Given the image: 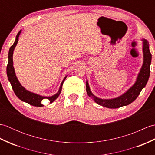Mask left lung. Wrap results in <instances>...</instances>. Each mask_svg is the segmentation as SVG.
I'll return each instance as SVG.
<instances>
[{"instance_id": "obj_1", "label": "left lung", "mask_w": 155, "mask_h": 155, "mask_svg": "<svg viewBox=\"0 0 155 155\" xmlns=\"http://www.w3.org/2000/svg\"><path fill=\"white\" fill-rule=\"evenodd\" d=\"M142 41H143V63L142 67L137 76L135 83L124 93L119 97L111 98V99H102V98L97 97L93 94L90 89L88 82L87 80L86 90L87 94L93 98L94 101L96 102L98 104L109 108H117L123 106H127V105L133 103L139 96L143 88L145 87L150 76V66L152 55H151L149 50V42L144 38L142 39Z\"/></svg>"}]
</instances>
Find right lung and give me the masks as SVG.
Instances as JSON below:
<instances>
[{"label":"right lung","mask_w":155,"mask_h":155,"mask_svg":"<svg viewBox=\"0 0 155 155\" xmlns=\"http://www.w3.org/2000/svg\"><path fill=\"white\" fill-rule=\"evenodd\" d=\"M21 30L18 32L17 35H16L14 44L11 46V48L9 49L8 61L7 67H6V74H7L8 79L11 84L12 88L15 92L16 96L20 100H21L23 102H25V103H27L29 104L32 105V106L41 107L43 106V104H42V101L45 99V98H47V99L49 100L50 103H52V102L57 99L58 97L59 96V94H61L62 84H63L64 81L66 79V78H67V76H66L64 79L62 80L58 91L55 94L52 95L51 97L41 96V95L32 93V92H30L28 90L25 89V88H24L22 86L21 84L20 83V82L18 81L17 77H16L15 68H14V67H13V59H12L13 51H14L15 48L16 47V45H17V42L18 41V37H19L20 34H21Z\"/></svg>","instance_id":"obj_1"}]
</instances>
